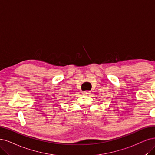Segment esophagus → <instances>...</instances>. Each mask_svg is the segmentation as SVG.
<instances>
[{"mask_svg": "<svg viewBox=\"0 0 155 155\" xmlns=\"http://www.w3.org/2000/svg\"><path fill=\"white\" fill-rule=\"evenodd\" d=\"M82 93H83V94H84V95H89V94H91V91H83Z\"/></svg>", "mask_w": 155, "mask_h": 155, "instance_id": "esophagus-1", "label": "esophagus"}]
</instances>
